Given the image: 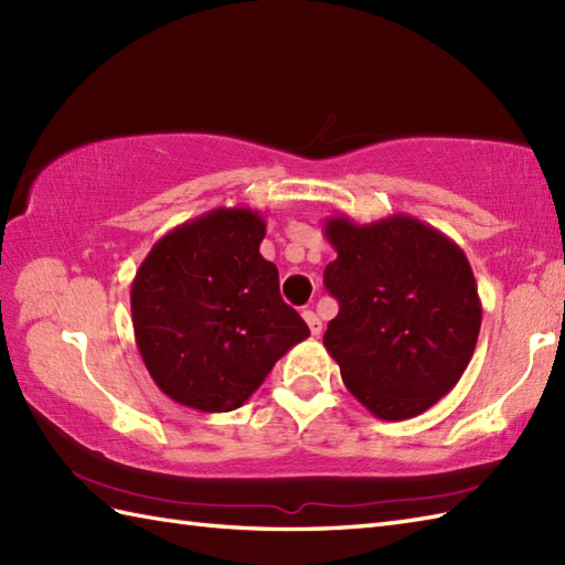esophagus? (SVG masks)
<instances>
[{"instance_id":"esophagus-1","label":"esophagus","mask_w":565,"mask_h":565,"mask_svg":"<svg viewBox=\"0 0 565 565\" xmlns=\"http://www.w3.org/2000/svg\"><path fill=\"white\" fill-rule=\"evenodd\" d=\"M303 320L308 322V328H310V332H313V334H320V332H322V322H320V318L313 313V310H303Z\"/></svg>"}]
</instances>
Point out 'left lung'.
Instances as JSON below:
<instances>
[{
    "instance_id": "obj_1",
    "label": "left lung",
    "mask_w": 565,
    "mask_h": 565,
    "mask_svg": "<svg viewBox=\"0 0 565 565\" xmlns=\"http://www.w3.org/2000/svg\"><path fill=\"white\" fill-rule=\"evenodd\" d=\"M322 231L338 252L326 289L340 303L322 344L344 386L379 419L429 411L459 383L481 332L463 249L405 213L364 225L332 215Z\"/></svg>"
}]
</instances>
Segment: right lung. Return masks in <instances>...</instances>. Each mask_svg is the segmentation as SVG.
Returning a JSON list of instances; mask_svg holds the SVG:
<instances>
[{"mask_svg": "<svg viewBox=\"0 0 565 565\" xmlns=\"http://www.w3.org/2000/svg\"><path fill=\"white\" fill-rule=\"evenodd\" d=\"M264 215L213 209L152 245L130 284L136 344L158 388L201 413L243 405L310 330L259 255Z\"/></svg>", "mask_w": 565, "mask_h": 565, "instance_id": "right-lung-1", "label": "right lung"}]
</instances>
